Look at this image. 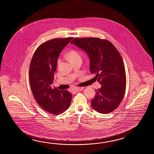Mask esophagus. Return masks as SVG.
Masks as SVG:
<instances>
[{"instance_id":"obj_1","label":"esophagus","mask_w":154,"mask_h":154,"mask_svg":"<svg viewBox=\"0 0 154 154\" xmlns=\"http://www.w3.org/2000/svg\"><path fill=\"white\" fill-rule=\"evenodd\" d=\"M84 89V88L82 87V88H73L72 90L74 91H82Z\"/></svg>"}]
</instances>
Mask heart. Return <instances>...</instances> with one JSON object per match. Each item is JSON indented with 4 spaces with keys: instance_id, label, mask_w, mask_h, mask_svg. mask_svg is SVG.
Returning <instances> with one entry per match:
<instances>
[{
    "instance_id": "obj_1",
    "label": "heart",
    "mask_w": 154,
    "mask_h": 154,
    "mask_svg": "<svg viewBox=\"0 0 154 154\" xmlns=\"http://www.w3.org/2000/svg\"><path fill=\"white\" fill-rule=\"evenodd\" d=\"M67 57L71 63L75 61L77 59H81V56L80 55L79 53L75 50H72V51H70L68 53ZM60 62H61V59L59 58L58 60V63L59 64Z\"/></svg>"
}]
</instances>
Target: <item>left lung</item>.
Here are the masks:
<instances>
[{
	"mask_svg": "<svg viewBox=\"0 0 154 154\" xmlns=\"http://www.w3.org/2000/svg\"><path fill=\"white\" fill-rule=\"evenodd\" d=\"M74 44L88 54L90 70L101 85L95 90L91 107L96 111L107 114L121 103L126 88V75L121 56L114 45L106 39L87 37L72 39Z\"/></svg>",
	"mask_w": 154,
	"mask_h": 154,
	"instance_id": "1",
	"label": "left lung"
}]
</instances>
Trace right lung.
<instances>
[{
    "label": "right lung",
    "mask_w": 154,
    "mask_h": 154,
    "mask_svg": "<svg viewBox=\"0 0 154 154\" xmlns=\"http://www.w3.org/2000/svg\"><path fill=\"white\" fill-rule=\"evenodd\" d=\"M72 39L55 38L43 43L36 49L30 63L29 84L34 98L41 108L53 115L66 111L72 98L67 90L51 87L59 54Z\"/></svg>",
    "instance_id": "obj_1"
}]
</instances>
